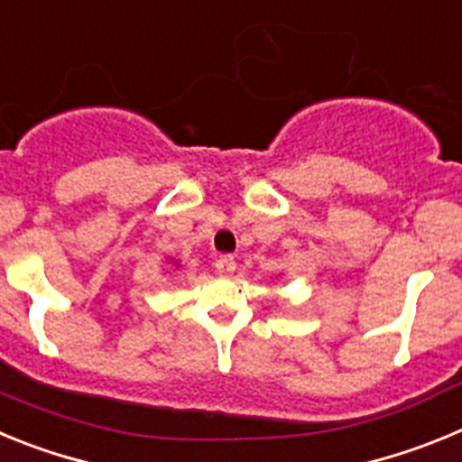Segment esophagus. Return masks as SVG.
Masks as SVG:
<instances>
[{"instance_id":"esophagus-1","label":"esophagus","mask_w":462,"mask_h":462,"mask_svg":"<svg viewBox=\"0 0 462 462\" xmlns=\"http://www.w3.org/2000/svg\"><path fill=\"white\" fill-rule=\"evenodd\" d=\"M236 266H238V263H236V259H234V256H228V254L219 256V259L215 261V268H217V273H219V275H222V277L234 275Z\"/></svg>"}]
</instances>
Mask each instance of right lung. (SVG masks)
<instances>
[{
	"mask_svg": "<svg viewBox=\"0 0 462 462\" xmlns=\"http://www.w3.org/2000/svg\"><path fill=\"white\" fill-rule=\"evenodd\" d=\"M173 263H175V268H180V261H173Z\"/></svg>",
	"mask_w": 462,
	"mask_h": 462,
	"instance_id": "1",
	"label": "right lung"
}]
</instances>
